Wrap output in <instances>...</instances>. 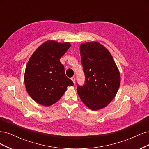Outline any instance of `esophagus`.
Wrapping results in <instances>:
<instances>
[{
    "instance_id": "34e87169",
    "label": "esophagus",
    "mask_w": 149,
    "mask_h": 149,
    "mask_svg": "<svg viewBox=\"0 0 149 149\" xmlns=\"http://www.w3.org/2000/svg\"><path fill=\"white\" fill-rule=\"evenodd\" d=\"M71 79L72 81H73V82L74 83H75V77H74V76H73V77H72Z\"/></svg>"
}]
</instances>
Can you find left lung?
Segmentation results:
<instances>
[{"mask_svg":"<svg viewBox=\"0 0 149 149\" xmlns=\"http://www.w3.org/2000/svg\"><path fill=\"white\" fill-rule=\"evenodd\" d=\"M84 84L77 83V92L84 104L93 111L106 107L120 86L118 68L107 49L98 42L80 45Z\"/></svg>","mask_w":149,"mask_h":149,"instance_id":"left-lung-1","label":"left lung"}]
</instances>
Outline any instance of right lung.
I'll use <instances>...</instances> for the list:
<instances>
[{
	"mask_svg": "<svg viewBox=\"0 0 149 149\" xmlns=\"http://www.w3.org/2000/svg\"><path fill=\"white\" fill-rule=\"evenodd\" d=\"M70 47L69 43L49 40L30 57L25 72V85L30 97L40 104L52 105L63 95L68 86H73L60 61Z\"/></svg>",
	"mask_w": 149,
	"mask_h": 149,
	"instance_id": "1",
	"label": "right lung"
}]
</instances>
